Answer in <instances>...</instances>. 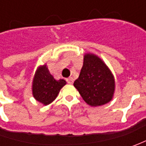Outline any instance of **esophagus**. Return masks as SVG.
<instances>
[{
  "instance_id": "1",
  "label": "esophagus",
  "mask_w": 146,
  "mask_h": 146,
  "mask_svg": "<svg viewBox=\"0 0 146 146\" xmlns=\"http://www.w3.org/2000/svg\"><path fill=\"white\" fill-rule=\"evenodd\" d=\"M66 82H67L68 84H72L73 82H74V79H73L72 77H69L68 79H66Z\"/></svg>"
}]
</instances>
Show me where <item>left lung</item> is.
Instances as JSON below:
<instances>
[{
	"label": "left lung",
	"mask_w": 146,
	"mask_h": 146,
	"mask_svg": "<svg viewBox=\"0 0 146 146\" xmlns=\"http://www.w3.org/2000/svg\"><path fill=\"white\" fill-rule=\"evenodd\" d=\"M74 86L88 105L99 106L112 100L115 88V78L102 59L93 53H86Z\"/></svg>",
	"instance_id": "left-lung-1"
}]
</instances>
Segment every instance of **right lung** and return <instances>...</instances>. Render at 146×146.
Masks as SVG:
<instances>
[{
  "label": "right lung",
  "mask_w": 146,
  "mask_h": 146,
  "mask_svg": "<svg viewBox=\"0 0 146 146\" xmlns=\"http://www.w3.org/2000/svg\"><path fill=\"white\" fill-rule=\"evenodd\" d=\"M66 84L64 80H55L46 65L38 67L32 82V95L35 99L47 106L56 99L61 88Z\"/></svg>",
  "instance_id": "right-lung-1"
}]
</instances>
